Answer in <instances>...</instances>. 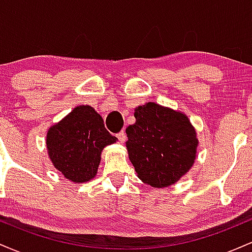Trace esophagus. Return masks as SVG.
<instances>
[{
  "label": "esophagus",
  "instance_id": "esophagus-1",
  "mask_svg": "<svg viewBox=\"0 0 252 252\" xmlns=\"http://www.w3.org/2000/svg\"><path fill=\"white\" fill-rule=\"evenodd\" d=\"M117 136V138L118 140H120V142H126V131H124V130H121L120 132H118V134L116 135Z\"/></svg>",
  "mask_w": 252,
  "mask_h": 252
}]
</instances>
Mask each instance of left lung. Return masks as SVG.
<instances>
[{"mask_svg":"<svg viewBox=\"0 0 252 252\" xmlns=\"http://www.w3.org/2000/svg\"><path fill=\"white\" fill-rule=\"evenodd\" d=\"M126 147L137 176L162 189L175 184L194 163L198 140L187 116L155 103L135 110Z\"/></svg>","mask_w":252,"mask_h":252,"instance_id":"obj_1","label":"left lung"}]
</instances>
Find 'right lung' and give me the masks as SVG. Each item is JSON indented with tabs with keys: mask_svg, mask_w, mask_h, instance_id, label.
Wrapping results in <instances>:
<instances>
[{
	"mask_svg": "<svg viewBox=\"0 0 252 252\" xmlns=\"http://www.w3.org/2000/svg\"><path fill=\"white\" fill-rule=\"evenodd\" d=\"M46 140L54 167L66 179L80 184L94 178L103 148L117 138L105 129L94 108L80 105L50 128Z\"/></svg>",
	"mask_w": 252,
	"mask_h": 252,
	"instance_id": "add662e5",
	"label": "right lung"
}]
</instances>
